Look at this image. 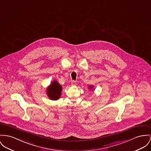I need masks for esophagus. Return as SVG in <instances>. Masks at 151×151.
<instances>
[{
  "label": "esophagus",
  "instance_id": "1",
  "mask_svg": "<svg viewBox=\"0 0 151 151\" xmlns=\"http://www.w3.org/2000/svg\"><path fill=\"white\" fill-rule=\"evenodd\" d=\"M71 85H76V81H71Z\"/></svg>",
  "mask_w": 151,
  "mask_h": 151
}]
</instances>
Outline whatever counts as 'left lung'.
I'll use <instances>...</instances> for the list:
<instances>
[{
	"label": "left lung",
	"mask_w": 151,
	"mask_h": 151,
	"mask_svg": "<svg viewBox=\"0 0 151 151\" xmlns=\"http://www.w3.org/2000/svg\"><path fill=\"white\" fill-rule=\"evenodd\" d=\"M91 88H90V89H91Z\"/></svg>",
	"instance_id": "left-lung-1"
}]
</instances>
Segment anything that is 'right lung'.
<instances>
[{
    "label": "right lung",
    "mask_w": 151,
    "mask_h": 151,
    "mask_svg": "<svg viewBox=\"0 0 151 151\" xmlns=\"http://www.w3.org/2000/svg\"><path fill=\"white\" fill-rule=\"evenodd\" d=\"M62 86L56 81H54L47 90V94L49 98L52 100H58L60 97Z\"/></svg>",
    "instance_id": "right-lung-1"
}]
</instances>
